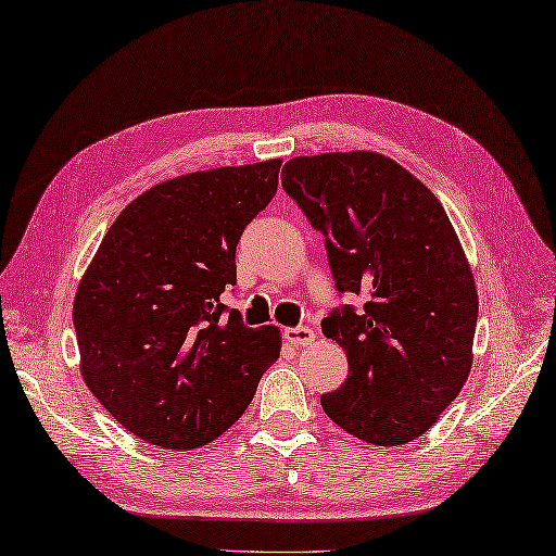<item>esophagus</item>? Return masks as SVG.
<instances>
[{
	"mask_svg": "<svg viewBox=\"0 0 556 556\" xmlns=\"http://www.w3.org/2000/svg\"><path fill=\"white\" fill-rule=\"evenodd\" d=\"M286 340L294 348H306V344H312L316 340V332L309 326H298V328H288L286 330Z\"/></svg>",
	"mask_w": 556,
	"mask_h": 556,
	"instance_id": "esophagus-1",
	"label": "esophagus"
}]
</instances>
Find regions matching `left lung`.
Listing matches in <instances>:
<instances>
[{
    "mask_svg": "<svg viewBox=\"0 0 556 556\" xmlns=\"http://www.w3.org/2000/svg\"><path fill=\"white\" fill-rule=\"evenodd\" d=\"M282 188L326 236L336 288L364 294L324 318L350 374L320 397L350 435L380 447L421 438L473 364L478 292L445 208L378 152L294 156Z\"/></svg>",
    "mask_w": 556,
    "mask_h": 556,
    "instance_id": "obj_1",
    "label": "left lung"
}]
</instances>
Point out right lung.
Here are the masks:
<instances>
[{"instance_id": "add662e5", "label": "right lung", "mask_w": 556, "mask_h": 556, "mask_svg": "<svg viewBox=\"0 0 556 556\" xmlns=\"http://www.w3.org/2000/svg\"><path fill=\"white\" fill-rule=\"evenodd\" d=\"M280 159L194 170L132 200L73 302L80 374L132 435L194 450L224 435L280 354L276 326L247 328L220 294L236 247L278 190Z\"/></svg>"}]
</instances>
